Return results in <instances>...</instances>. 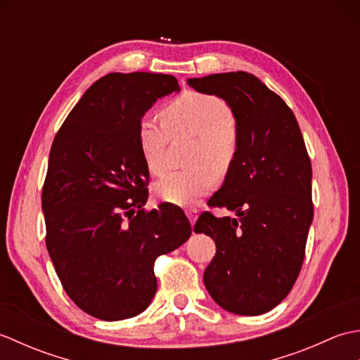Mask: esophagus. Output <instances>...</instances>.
<instances>
[{"mask_svg": "<svg viewBox=\"0 0 360 360\" xmlns=\"http://www.w3.org/2000/svg\"><path fill=\"white\" fill-rule=\"evenodd\" d=\"M186 215L190 219V224L195 226L196 219H198V215H200V212H198L196 209H188V210H186Z\"/></svg>", "mask_w": 360, "mask_h": 360, "instance_id": "34e87169", "label": "esophagus"}]
</instances>
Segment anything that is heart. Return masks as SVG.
Wrapping results in <instances>:
<instances>
[{
	"instance_id": "b5f03b06",
	"label": "heart",
	"mask_w": 360,
	"mask_h": 360,
	"mask_svg": "<svg viewBox=\"0 0 360 360\" xmlns=\"http://www.w3.org/2000/svg\"><path fill=\"white\" fill-rule=\"evenodd\" d=\"M162 124L151 117L137 125V145L145 167L160 174L167 167L165 148L168 134L188 133L195 143L188 153L193 167L167 173L156 184V193L167 202L193 205L210 193L217 184V174H226L235 162L238 141L231 125V110L219 97L187 91L160 111Z\"/></svg>"
}]
</instances>
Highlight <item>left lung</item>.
Returning a JSON list of instances; mask_svg holds the SVG:
<instances>
[{"mask_svg":"<svg viewBox=\"0 0 360 360\" xmlns=\"http://www.w3.org/2000/svg\"><path fill=\"white\" fill-rule=\"evenodd\" d=\"M187 83L226 101L236 127L235 162L193 231L217 244L204 285L221 308L259 316L285 298L302 269L309 226L312 168L294 112L280 96L244 71L213 74Z\"/></svg>","mask_w":360,"mask_h":360,"instance_id":"obj_1","label":"left lung"}]
</instances>
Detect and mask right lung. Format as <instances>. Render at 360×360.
Instances as JSON below:
<instances>
[{
    "instance_id": "right-lung-1",
    "label": "right lung",
    "mask_w": 360,
    "mask_h": 360,
    "mask_svg": "<svg viewBox=\"0 0 360 360\" xmlns=\"http://www.w3.org/2000/svg\"><path fill=\"white\" fill-rule=\"evenodd\" d=\"M174 91L173 75H105L82 96L52 142L41 193L46 248L66 294L101 320L147 309L158 289L156 258L192 235L181 209H143L150 173L137 125L158 98Z\"/></svg>"
}]
</instances>
